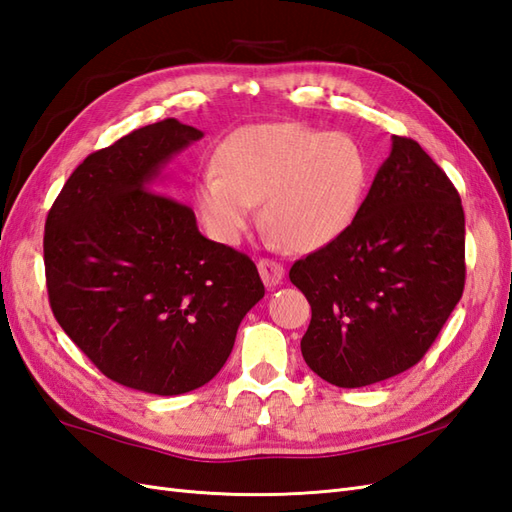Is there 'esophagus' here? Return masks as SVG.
Here are the masks:
<instances>
[{"mask_svg":"<svg viewBox=\"0 0 512 512\" xmlns=\"http://www.w3.org/2000/svg\"><path fill=\"white\" fill-rule=\"evenodd\" d=\"M258 271H260V278H263L267 289H276V286L284 278V267L280 263H276V260H269V258L258 260Z\"/></svg>","mask_w":512,"mask_h":512,"instance_id":"esophagus-1","label":"esophagus"}]
</instances>
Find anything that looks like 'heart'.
<instances>
[{"label":"heart","mask_w":512,"mask_h":512,"mask_svg":"<svg viewBox=\"0 0 512 512\" xmlns=\"http://www.w3.org/2000/svg\"><path fill=\"white\" fill-rule=\"evenodd\" d=\"M217 171L195 184V206L213 241L236 245L263 202V221L293 252H315L352 226L369 184L354 136L304 123H256L217 149Z\"/></svg>","instance_id":"1"}]
</instances>
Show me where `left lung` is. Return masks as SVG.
Wrapping results in <instances>:
<instances>
[{
  "label": "left lung",
  "instance_id": "obj_1",
  "mask_svg": "<svg viewBox=\"0 0 512 512\" xmlns=\"http://www.w3.org/2000/svg\"><path fill=\"white\" fill-rule=\"evenodd\" d=\"M391 141L352 226L289 271L313 308L302 356L341 389L417 365L465 289L458 191L417 141Z\"/></svg>",
  "mask_w": 512,
  "mask_h": 512
}]
</instances>
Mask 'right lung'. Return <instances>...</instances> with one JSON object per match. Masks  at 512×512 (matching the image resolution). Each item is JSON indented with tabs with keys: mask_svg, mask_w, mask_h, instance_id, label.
<instances>
[{
	"mask_svg": "<svg viewBox=\"0 0 512 512\" xmlns=\"http://www.w3.org/2000/svg\"><path fill=\"white\" fill-rule=\"evenodd\" d=\"M204 132L165 119L86 156L45 223L54 317L128 389L182 395L213 380L265 295L256 265L206 239L165 191V167Z\"/></svg>",
	"mask_w": 512,
	"mask_h": 512,
	"instance_id": "add662e5",
	"label": "right lung"
}]
</instances>
